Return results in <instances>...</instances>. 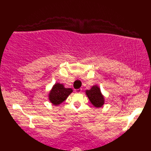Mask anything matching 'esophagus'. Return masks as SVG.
I'll return each instance as SVG.
<instances>
[{"label": "esophagus", "mask_w": 151, "mask_h": 151, "mask_svg": "<svg viewBox=\"0 0 151 151\" xmlns=\"http://www.w3.org/2000/svg\"><path fill=\"white\" fill-rule=\"evenodd\" d=\"M82 88H79V89H76L75 90V92L76 93H81V91H82Z\"/></svg>", "instance_id": "obj_1"}]
</instances>
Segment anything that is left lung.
<instances>
[{"label": "left lung", "instance_id": "left-lung-1", "mask_svg": "<svg viewBox=\"0 0 151 151\" xmlns=\"http://www.w3.org/2000/svg\"><path fill=\"white\" fill-rule=\"evenodd\" d=\"M86 93L91 104L96 108H100L104 103V98L102 95L100 88L97 86H94L89 90H86Z\"/></svg>", "mask_w": 151, "mask_h": 151}]
</instances>
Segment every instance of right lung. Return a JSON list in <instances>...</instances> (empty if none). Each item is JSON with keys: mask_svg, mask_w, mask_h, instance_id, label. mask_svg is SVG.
<instances>
[{"mask_svg": "<svg viewBox=\"0 0 151 151\" xmlns=\"http://www.w3.org/2000/svg\"><path fill=\"white\" fill-rule=\"evenodd\" d=\"M73 92L71 88H65L63 84L56 83L49 93V100L54 105L58 106L65 100Z\"/></svg>", "mask_w": 151, "mask_h": 151, "instance_id": "add662e5", "label": "right lung"}]
</instances>
